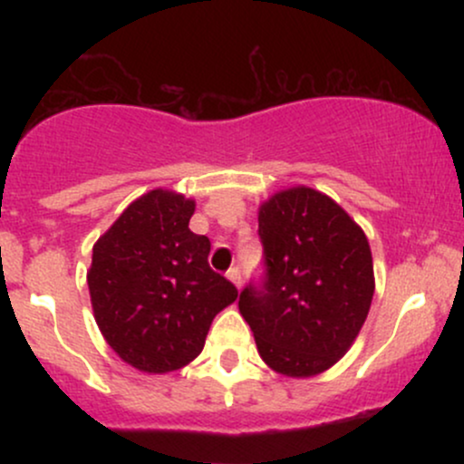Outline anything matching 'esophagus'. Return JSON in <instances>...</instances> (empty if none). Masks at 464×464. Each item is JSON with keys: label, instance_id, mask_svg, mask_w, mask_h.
<instances>
[{"label": "esophagus", "instance_id": "esophagus-1", "mask_svg": "<svg viewBox=\"0 0 464 464\" xmlns=\"http://www.w3.org/2000/svg\"><path fill=\"white\" fill-rule=\"evenodd\" d=\"M227 276H228V281H231V284L237 287V290H239V287H242V275H239V270H237V268H231V270H228Z\"/></svg>", "mask_w": 464, "mask_h": 464}]
</instances>
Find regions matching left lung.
Listing matches in <instances>:
<instances>
[{"mask_svg":"<svg viewBox=\"0 0 464 464\" xmlns=\"http://www.w3.org/2000/svg\"><path fill=\"white\" fill-rule=\"evenodd\" d=\"M266 281L244 287L239 314L259 355L285 377H314L343 358L369 316V239L323 191L296 185L259 205Z\"/></svg>","mask_w":464,"mask_h":464,"instance_id":"1","label":"left lung"}]
</instances>
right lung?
Returning a JSON list of instances; mask_svg holds the SVG:
<instances>
[{
  "label": "right lung",
  "mask_w": 464,
  "mask_h": 464,
  "mask_svg": "<svg viewBox=\"0 0 464 464\" xmlns=\"http://www.w3.org/2000/svg\"><path fill=\"white\" fill-rule=\"evenodd\" d=\"M196 200L150 189L93 244L87 273L95 323L109 347L148 375L198 358L216 314L237 299L209 268V237L189 231Z\"/></svg>",
  "instance_id": "obj_1"
}]
</instances>
